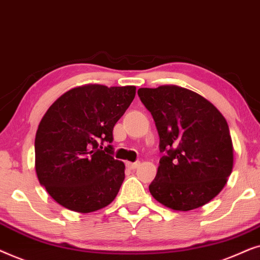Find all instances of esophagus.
I'll list each match as a JSON object with an SVG mask.
<instances>
[{
    "mask_svg": "<svg viewBox=\"0 0 260 260\" xmlns=\"http://www.w3.org/2000/svg\"><path fill=\"white\" fill-rule=\"evenodd\" d=\"M139 165H140L139 161H134V162L127 161V162H126V166H127L128 169H131V170H134V169H137Z\"/></svg>",
    "mask_w": 260,
    "mask_h": 260,
    "instance_id": "34e87169",
    "label": "esophagus"
}]
</instances>
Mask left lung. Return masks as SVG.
<instances>
[{"label":"left lung","instance_id":"obj_1","mask_svg":"<svg viewBox=\"0 0 260 260\" xmlns=\"http://www.w3.org/2000/svg\"><path fill=\"white\" fill-rule=\"evenodd\" d=\"M159 134L157 176L151 195L174 210L188 212L212 201L233 169V144L226 119L213 103L177 85L140 88Z\"/></svg>","mask_w":260,"mask_h":260}]
</instances>
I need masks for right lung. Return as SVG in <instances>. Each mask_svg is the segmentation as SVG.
Listing matches in <instances>:
<instances>
[{
    "label": "right lung",
    "mask_w": 260,
    "mask_h": 260,
    "mask_svg": "<svg viewBox=\"0 0 260 260\" xmlns=\"http://www.w3.org/2000/svg\"><path fill=\"white\" fill-rule=\"evenodd\" d=\"M136 96V86L86 84L55 100L36 134V171L55 202L77 213L112 203L124 179L113 157V128Z\"/></svg>",
    "instance_id": "1"
}]
</instances>
